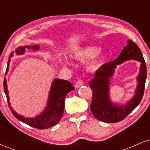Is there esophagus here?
I'll list each match as a JSON object with an SVG mask.
<instances>
[{"mask_svg":"<svg viewBox=\"0 0 150 150\" xmlns=\"http://www.w3.org/2000/svg\"><path fill=\"white\" fill-rule=\"evenodd\" d=\"M84 85L83 80H78L77 81L76 84H75V87H76V88H77V87H80V86H82V85Z\"/></svg>","mask_w":150,"mask_h":150,"instance_id":"1","label":"esophagus"}]
</instances>
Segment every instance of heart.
Listing matches in <instances>:
<instances>
[{
	"mask_svg": "<svg viewBox=\"0 0 150 150\" xmlns=\"http://www.w3.org/2000/svg\"><path fill=\"white\" fill-rule=\"evenodd\" d=\"M101 56L102 51L101 49L96 50L94 46H89L77 49L72 53L71 58L77 61H84L91 56L87 63V68L88 70H94L99 65ZM63 63L65 64V62H63Z\"/></svg>",
	"mask_w": 150,
	"mask_h": 150,
	"instance_id": "b5f03b06",
	"label": "heart"
}]
</instances>
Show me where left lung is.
I'll return each instance as SVG.
<instances>
[{"mask_svg": "<svg viewBox=\"0 0 150 150\" xmlns=\"http://www.w3.org/2000/svg\"><path fill=\"white\" fill-rule=\"evenodd\" d=\"M128 44L123 48L118 57L113 61L102 65L89 82L92 91V100L90 109L97 120L105 123H115L123 120L138 106L143 97L144 85L147 78V67L140 48L135 42L128 39ZM133 59L141 63L138 78L139 85L134 97L128 104L119 107L113 105L109 99V78L114 73L117 64L128 59Z\"/></svg>", "mask_w": 150, "mask_h": 150, "instance_id": "left-lung-1", "label": "left lung"}]
</instances>
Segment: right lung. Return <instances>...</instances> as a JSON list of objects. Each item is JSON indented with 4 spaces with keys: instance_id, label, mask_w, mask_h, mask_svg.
<instances>
[{
    "instance_id": "right-lung-1",
    "label": "right lung",
    "mask_w": 150,
    "mask_h": 150,
    "mask_svg": "<svg viewBox=\"0 0 150 150\" xmlns=\"http://www.w3.org/2000/svg\"><path fill=\"white\" fill-rule=\"evenodd\" d=\"M26 49H32L34 51H37L39 49V46H20L16 49L17 54H22L25 53ZM13 56V53H10L8 60V66H7L6 73L9 69V65L10 62V58ZM3 87H4L5 93L7 97L8 106L11 111L12 113L14 116L20 121L23 122L30 126L37 129H47L56 125L60 120L61 119L62 116L63 114L65 106V99L67 94L70 91L75 89L74 86L68 80H60V79H55L53 80L52 86H51V91H50L49 101H48L47 106L45 111L39 116L33 118H27L24 116L19 115L12 108L10 105L9 96H8V86L6 77L3 81Z\"/></svg>"
}]
</instances>
